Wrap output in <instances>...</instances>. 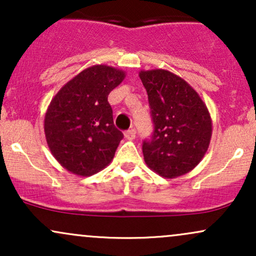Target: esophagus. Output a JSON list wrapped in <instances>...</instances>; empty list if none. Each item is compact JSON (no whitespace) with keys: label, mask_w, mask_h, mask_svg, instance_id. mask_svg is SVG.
<instances>
[{"label":"esophagus","mask_w":256,"mask_h":256,"mask_svg":"<svg viewBox=\"0 0 256 256\" xmlns=\"http://www.w3.org/2000/svg\"><path fill=\"white\" fill-rule=\"evenodd\" d=\"M125 138L128 140H134V138H136V131H134V128H131V130H128L125 131Z\"/></svg>","instance_id":"1"}]
</instances>
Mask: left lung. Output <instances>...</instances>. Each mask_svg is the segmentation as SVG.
Listing matches in <instances>:
<instances>
[{"instance_id":"obj_1","label":"left lung","mask_w":256,"mask_h":256,"mask_svg":"<svg viewBox=\"0 0 256 256\" xmlns=\"http://www.w3.org/2000/svg\"><path fill=\"white\" fill-rule=\"evenodd\" d=\"M152 110L154 132L143 142L146 166L173 179L201 162L212 138L207 106L190 84L167 70L140 71Z\"/></svg>"}]
</instances>
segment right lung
<instances>
[{"label": "right lung", "instance_id": "obj_1", "mask_svg": "<svg viewBox=\"0 0 256 256\" xmlns=\"http://www.w3.org/2000/svg\"><path fill=\"white\" fill-rule=\"evenodd\" d=\"M125 72L95 64L58 91L44 116V134L52 156L64 168L90 177L113 160L124 134L114 126L108 95Z\"/></svg>", "mask_w": 256, "mask_h": 256}]
</instances>
